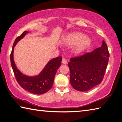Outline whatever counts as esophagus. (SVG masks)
<instances>
[{"mask_svg": "<svg viewBox=\"0 0 122 122\" xmlns=\"http://www.w3.org/2000/svg\"><path fill=\"white\" fill-rule=\"evenodd\" d=\"M62 63L64 64V65H66V64L67 63V60L66 59H62Z\"/></svg>", "mask_w": 122, "mask_h": 122, "instance_id": "1", "label": "esophagus"}]
</instances>
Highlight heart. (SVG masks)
<instances>
[{
  "instance_id": "1",
  "label": "heart",
  "mask_w": 122,
  "mask_h": 122,
  "mask_svg": "<svg viewBox=\"0 0 122 122\" xmlns=\"http://www.w3.org/2000/svg\"><path fill=\"white\" fill-rule=\"evenodd\" d=\"M63 43L66 45H75L74 52L76 53H80L85 50L91 43V39L85 37L80 32H73L67 35L63 39Z\"/></svg>"
}]
</instances>
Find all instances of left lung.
Returning <instances> with one entry per match:
<instances>
[{
  "instance_id": "left-lung-1",
  "label": "left lung",
  "mask_w": 122,
  "mask_h": 122,
  "mask_svg": "<svg viewBox=\"0 0 122 122\" xmlns=\"http://www.w3.org/2000/svg\"><path fill=\"white\" fill-rule=\"evenodd\" d=\"M109 53L105 41L92 52L71 58L68 63L70 84L78 91L85 92L99 85L103 79Z\"/></svg>"
}]
</instances>
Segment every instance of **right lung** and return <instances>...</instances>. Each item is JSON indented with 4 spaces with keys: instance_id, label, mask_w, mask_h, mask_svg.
<instances>
[{
    "instance_id": "obj_1",
    "label": "right lung",
    "mask_w": 122,
    "mask_h": 122,
    "mask_svg": "<svg viewBox=\"0 0 122 122\" xmlns=\"http://www.w3.org/2000/svg\"><path fill=\"white\" fill-rule=\"evenodd\" d=\"M28 32L27 31H25L15 39L10 55L11 65L15 78L21 87L32 93L42 94L48 92L52 88L57 70L61 65L62 57L58 56L51 60L37 76H28L22 74L15 65L13 52L17 42L22 39Z\"/></svg>"
}]
</instances>
